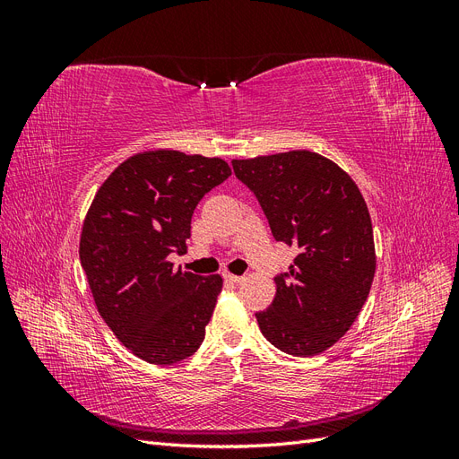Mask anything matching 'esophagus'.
I'll return each mask as SVG.
<instances>
[{
    "instance_id": "obj_1",
    "label": "esophagus",
    "mask_w": 459,
    "mask_h": 459,
    "mask_svg": "<svg viewBox=\"0 0 459 459\" xmlns=\"http://www.w3.org/2000/svg\"><path fill=\"white\" fill-rule=\"evenodd\" d=\"M224 280H226V281H231V283H241V281L245 280V277H243V275H235V273L226 272V273H224Z\"/></svg>"
}]
</instances>
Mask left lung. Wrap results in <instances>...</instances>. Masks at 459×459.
<instances>
[{
    "label": "left lung",
    "mask_w": 459,
    "mask_h": 459,
    "mask_svg": "<svg viewBox=\"0 0 459 459\" xmlns=\"http://www.w3.org/2000/svg\"><path fill=\"white\" fill-rule=\"evenodd\" d=\"M275 241L299 248L289 273L275 277V297L256 322L275 349L316 356L335 344L368 300L375 243L368 204L339 164L314 151L233 159Z\"/></svg>",
    "instance_id": "1"
}]
</instances>
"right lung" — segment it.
Here are the masks:
<instances>
[{"mask_svg": "<svg viewBox=\"0 0 459 459\" xmlns=\"http://www.w3.org/2000/svg\"><path fill=\"white\" fill-rule=\"evenodd\" d=\"M231 176L220 157L157 149L135 152L97 189L80 235V264L95 307L117 339L149 364L195 352L211 322L221 277L174 268L191 216Z\"/></svg>", "mask_w": 459, "mask_h": 459, "instance_id": "add662e5", "label": "right lung"}]
</instances>
